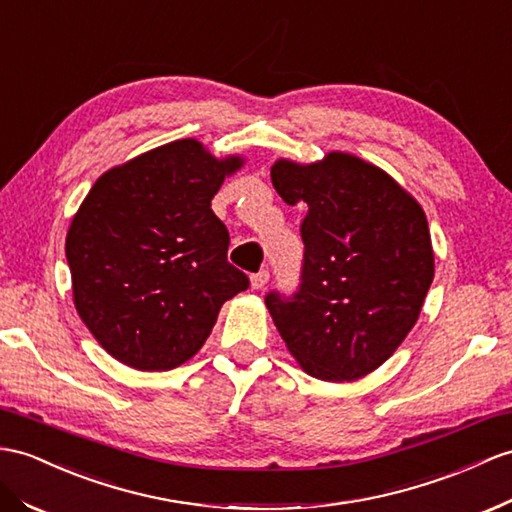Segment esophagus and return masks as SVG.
Masks as SVG:
<instances>
[{
    "instance_id": "obj_1",
    "label": "esophagus",
    "mask_w": 512,
    "mask_h": 512,
    "mask_svg": "<svg viewBox=\"0 0 512 512\" xmlns=\"http://www.w3.org/2000/svg\"><path fill=\"white\" fill-rule=\"evenodd\" d=\"M249 282H252V289H256V291H260V289H265L267 286V282H269V271H258V273H254L252 278H249Z\"/></svg>"
}]
</instances>
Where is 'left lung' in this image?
Here are the masks:
<instances>
[{"instance_id":"left-lung-1","label":"left lung","mask_w":512,"mask_h":512,"mask_svg":"<svg viewBox=\"0 0 512 512\" xmlns=\"http://www.w3.org/2000/svg\"><path fill=\"white\" fill-rule=\"evenodd\" d=\"M271 182L304 202L302 284L265 304L308 376L352 382L378 369L419 319L434 278L428 219L389 173L345 152L299 165L280 158Z\"/></svg>"}]
</instances>
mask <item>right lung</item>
I'll use <instances>...</instances> for the list:
<instances>
[{
    "label": "right lung",
    "instance_id": "obj_1",
    "mask_svg": "<svg viewBox=\"0 0 512 512\" xmlns=\"http://www.w3.org/2000/svg\"><path fill=\"white\" fill-rule=\"evenodd\" d=\"M243 162L180 139L108 169L84 197L65 243L73 304L119 363L180 367L249 286L228 263L230 234L210 208Z\"/></svg>",
    "mask_w": 512,
    "mask_h": 512
}]
</instances>
